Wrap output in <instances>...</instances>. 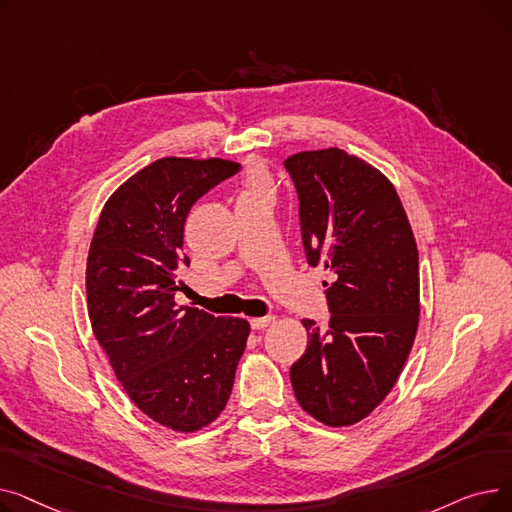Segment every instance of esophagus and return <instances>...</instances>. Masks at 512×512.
<instances>
[{
  "label": "esophagus",
  "instance_id": "esophagus-1",
  "mask_svg": "<svg viewBox=\"0 0 512 512\" xmlns=\"http://www.w3.org/2000/svg\"><path fill=\"white\" fill-rule=\"evenodd\" d=\"M274 315H263V317H253L251 319V326H253V330H263V328H267L270 324H274Z\"/></svg>",
  "mask_w": 512,
  "mask_h": 512
}]
</instances>
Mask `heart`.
Listing matches in <instances>:
<instances>
[{"label": "heart", "instance_id": "heart-1", "mask_svg": "<svg viewBox=\"0 0 512 512\" xmlns=\"http://www.w3.org/2000/svg\"><path fill=\"white\" fill-rule=\"evenodd\" d=\"M261 193H272L270 176H267V172L261 164H251L245 172V188H242L240 197L261 195Z\"/></svg>", "mask_w": 512, "mask_h": 512}]
</instances>
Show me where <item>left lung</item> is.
I'll return each instance as SVG.
<instances>
[{
  "label": "left lung",
  "mask_w": 512,
  "mask_h": 512,
  "mask_svg": "<svg viewBox=\"0 0 512 512\" xmlns=\"http://www.w3.org/2000/svg\"><path fill=\"white\" fill-rule=\"evenodd\" d=\"M299 195L309 265L334 274L326 330L303 319L307 351L290 367L299 405L330 427L365 419L394 388L419 324L417 242L392 182L338 147L284 161Z\"/></svg>",
  "instance_id": "obj_1"
}]
</instances>
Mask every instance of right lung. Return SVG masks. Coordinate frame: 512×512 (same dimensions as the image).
<instances>
[{
	"instance_id": "right-lung-1",
	"label": "right lung",
	"mask_w": 512,
	"mask_h": 512,
	"mask_svg": "<svg viewBox=\"0 0 512 512\" xmlns=\"http://www.w3.org/2000/svg\"><path fill=\"white\" fill-rule=\"evenodd\" d=\"M238 170L218 157H161L107 199L91 240L93 334L134 405L174 432H197L224 411L251 332L247 319L174 303L186 215Z\"/></svg>"
}]
</instances>
